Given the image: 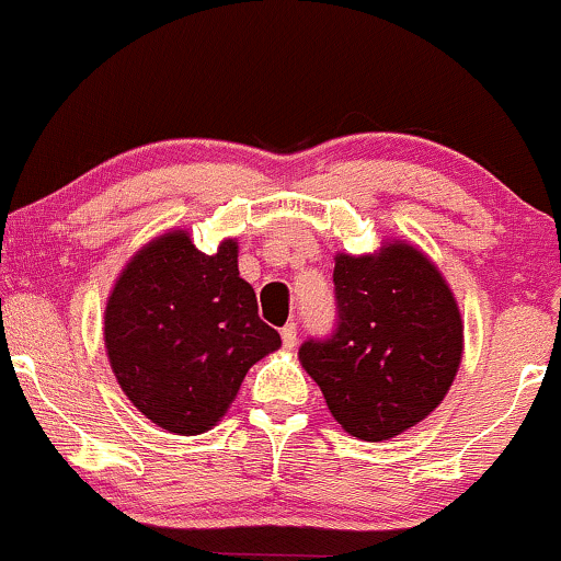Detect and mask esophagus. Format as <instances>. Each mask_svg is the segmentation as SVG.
Returning <instances> with one entry per match:
<instances>
[{
  "mask_svg": "<svg viewBox=\"0 0 561 561\" xmlns=\"http://www.w3.org/2000/svg\"><path fill=\"white\" fill-rule=\"evenodd\" d=\"M282 342H285V347H295L298 345V323L289 321L285 329H282Z\"/></svg>",
  "mask_w": 561,
  "mask_h": 561,
  "instance_id": "34e87169",
  "label": "esophagus"
}]
</instances>
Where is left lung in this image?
Listing matches in <instances>:
<instances>
[{
    "mask_svg": "<svg viewBox=\"0 0 561 561\" xmlns=\"http://www.w3.org/2000/svg\"><path fill=\"white\" fill-rule=\"evenodd\" d=\"M332 334L300 345L334 421L383 442L444 400L462 357L451 289L421 251L391 242L381 255H336Z\"/></svg>",
    "mask_w": 561,
    "mask_h": 561,
    "instance_id": "1",
    "label": "left lung"
}]
</instances>
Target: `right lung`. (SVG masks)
Segmentation results:
<instances>
[{"mask_svg":"<svg viewBox=\"0 0 561 561\" xmlns=\"http://www.w3.org/2000/svg\"><path fill=\"white\" fill-rule=\"evenodd\" d=\"M104 342L127 400L182 436L211 428L248 368L282 345L240 279L238 242L206 255L180 229L148 242L119 274Z\"/></svg>","mask_w":561,"mask_h":561,"instance_id":"obj_1","label":"right lung"}]
</instances>
